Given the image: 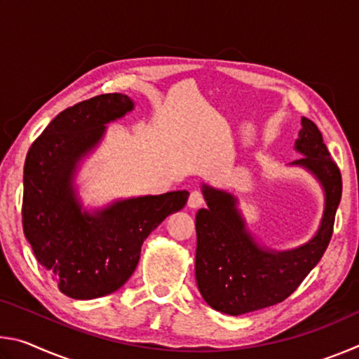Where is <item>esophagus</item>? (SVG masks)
Segmentation results:
<instances>
[{
    "label": "esophagus",
    "instance_id": "obj_1",
    "mask_svg": "<svg viewBox=\"0 0 359 359\" xmlns=\"http://www.w3.org/2000/svg\"><path fill=\"white\" fill-rule=\"evenodd\" d=\"M204 204V196L199 191H191L190 193V198H188V208H191V209H198V208H201V205Z\"/></svg>",
    "mask_w": 359,
    "mask_h": 359
}]
</instances>
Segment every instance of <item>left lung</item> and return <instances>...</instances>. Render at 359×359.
<instances>
[{"instance_id": "8db88e82", "label": "left lung", "mask_w": 359, "mask_h": 359, "mask_svg": "<svg viewBox=\"0 0 359 359\" xmlns=\"http://www.w3.org/2000/svg\"><path fill=\"white\" fill-rule=\"evenodd\" d=\"M294 150L302 158L291 163L311 172L323 188L325 209L313 238L291 250H274L255 239L233 193L203 185L208 209L196 214L198 290L212 309L242 315L274 306L299 287L323 257L332 236L342 196V177L312 120L301 118Z\"/></svg>"}]
</instances>
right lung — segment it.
Listing matches in <instances>:
<instances>
[{
	"instance_id": "obj_1",
	"label": "right lung",
	"mask_w": 359,
	"mask_h": 359,
	"mask_svg": "<svg viewBox=\"0 0 359 359\" xmlns=\"http://www.w3.org/2000/svg\"><path fill=\"white\" fill-rule=\"evenodd\" d=\"M133 109L135 101L121 93L82 101L60 112L28 150L23 233L38 263L72 299H95L123 287L144 241L168 215L184 209L190 194L180 190L83 208L74 184L81 161L98 147L106 125Z\"/></svg>"
}]
</instances>
